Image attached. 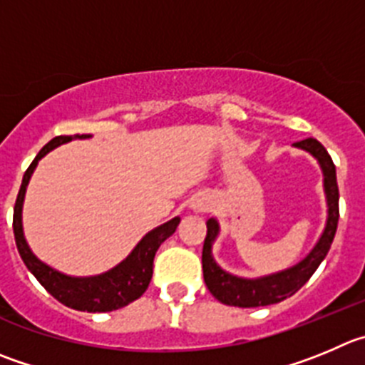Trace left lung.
<instances>
[{"instance_id":"obj_1","label":"left lung","mask_w":365,"mask_h":365,"mask_svg":"<svg viewBox=\"0 0 365 365\" xmlns=\"http://www.w3.org/2000/svg\"><path fill=\"white\" fill-rule=\"evenodd\" d=\"M295 148H301L304 151L312 153L322 167L324 173V190L326 200H328V223L322 232L321 240L315 245L308 257L301 261L295 267L288 268L279 274L267 275L259 279H241L236 275L227 274L221 270L212 259L210 248L212 241L216 240L220 227L216 220L207 221V237L203 243V279L210 294L220 302L227 306H240V308H257V306H270L275 302L284 301L286 297H292L295 292H299L306 282L309 281L319 264L322 263L329 248H331L333 237L339 225V185H336V171L331 156L328 155L324 145L315 138H306V140L295 142Z\"/></svg>"}]
</instances>
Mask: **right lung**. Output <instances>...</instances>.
<instances>
[{"label": "right lung", "instance_id": "right-lung-1", "mask_svg": "<svg viewBox=\"0 0 365 365\" xmlns=\"http://www.w3.org/2000/svg\"><path fill=\"white\" fill-rule=\"evenodd\" d=\"M88 136L90 135L56 136L37 153V156L25 171V176H23L18 198H16V205H14L12 225L14 237H16V245H18L23 263L36 275L37 281L44 286V290L48 292L52 297H56L59 302H63L64 306H68V308L88 313H102L124 308L129 302L142 297V294L148 290L149 282H151L153 259H155L156 250H158V247L167 237L175 234L176 227L180 223V217H173L171 221H167V223L160 225L155 230L145 234L140 243L135 247V250L118 267L106 272V274L95 275V277H68V275L59 274V272L52 270L50 267L41 263L36 255L30 252L25 236H23L21 209L26 185H29V180L32 176L34 169H36L37 162L46 153L52 151L57 145L64 144V142H70L73 138H88Z\"/></svg>", "mask_w": 365, "mask_h": 365}]
</instances>
